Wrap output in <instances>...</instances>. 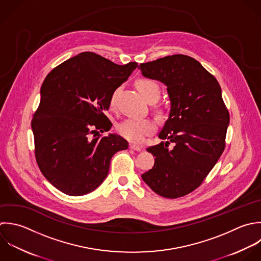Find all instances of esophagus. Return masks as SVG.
<instances>
[{"label": "esophagus", "instance_id": "1", "mask_svg": "<svg viewBox=\"0 0 261 261\" xmlns=\"http://www.w3.org/2000/svg\"><path fill=\"white\" fill-rule=\"evenodd\" d=\"M132 150H135V151H141L142 150V147L141 146H138V145H135V144H130L129 146Z\"/></svg>", "mask_w": 261, "mask_h": 261}]
</instances>
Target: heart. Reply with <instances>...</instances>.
<instances>
[{
	"label": "heart",
	"mask_w": 261,
	"mask_h": 261,
	"mask_svg": "<svg viewBox=\"0 0 261 261\" xmlns=\"http://www.w3.org/2000/svg\"><path fill=\"white\" fill-rule=\"evenodd\" d=\"M137 88L141 95L149 100L152 97L160 98L161 88L159 84L151 79H141L137 82ZM117 91H115L111 98V106L114 105ZM155 130V123L150 119H136L128 118L118 125L119 134L133 143H140L144 138L152 134Z\"/></svg>",
	"instance_id": "heart-1"
}]
</instances>
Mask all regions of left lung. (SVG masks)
I'll return each mask as SVG.
<instances>
[{"label":"left lung","instance_id":"1","mask_svg":"<svg viewBox=\"0 0 261 261\" xmlns=\"http://www.w3.org/2000/svg\"><path fill=\"white\" fill-rule=\"evenodd\" d=\"M138 68L144 77L163 82L171 100L169 118L159 134L164 141L146 149L155 159L142 180L163 197H182L201 185L225 149L230 115L221 86L186 55L164 57Z\"/></svg>","mask_w":261,"mask_h":261}]
</instances>
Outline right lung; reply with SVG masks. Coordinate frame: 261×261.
<instances>
[{
	"mask_svg": "<svg viewBox=\"0 0 261 261\" xmlns=\"http://www.w3.org/2000/svg\"><path fill=\"white\" fill-rule=\"evenodd\" d=\"M137 66L136 62L118 65L84 51L45 77L31 121L34 153L42 175L61 192L90 193L107 178L113 155L128 148L120 135L100 136L99 132L111 129L105 112L115 90Z\"/></svg>",
	"mask_w": 261,
	"mask_h": 261,
	"instance_id": "right-lung-1",
	"label": "right lung"
}]
</instances>
